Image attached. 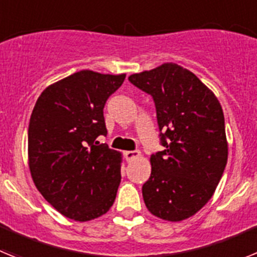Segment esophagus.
Masks as SVG:
<instances>
[{
	"instance_id": "esophagus-1",
	"label": "esophagus",
	"mask_w": 257,
	"mask_h": 257,
	"mask_svg": "<svg viewBox=\"0 0 257 257\" xmlns=\"http://www.w3.org/2000/svg\"><path fill=\"white\" fill-rule=\"evenodd\" d=\"M139 156H140L139 151H127V152H124V158H126L127 161L134 160V158H136V157H139Z\"/></svg>"
}]
</instances>
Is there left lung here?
Masks as SVG:
<instances>
[{"label": "left lung", "instance_id": "obj_1", "mask_svg": "<svg viewBox=\"0 0 257 257\" xmlns=\"http://www.w3.org/2000/svg\"><path fill=\"white\" fill-rule=\"evenodd\" d=\"M151 95L160 143L152 174L143 185L145 206L154 216L181 221L210 201L225 170V121L216 96L190 70L174 63L128 77Z\"/></svg>", "mask_w": 257, "mask_h": 257}]
</instances>
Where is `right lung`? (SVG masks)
<instances>
[{
    "label": "right lung",
    "instance_id": "right-lung-1",
    "mask_svg": "<svg viewBox=\"0 0 257 257\" xmlns=\"http://www.w3.org/2000/svg\"><path fill=\"white\" fill-rule=\"evenodd\" d=\"M126 74L79 70L49 86L28 127L29 169L44 198L61 215L88 221L112 207L121 183V153L99 143L104 105Z\"/></svg>",
    "mask_w": 257,
    "mask_h": 257
}]
</instances>
